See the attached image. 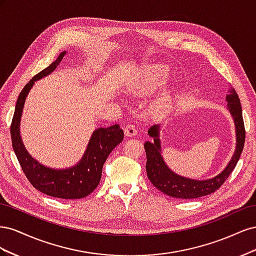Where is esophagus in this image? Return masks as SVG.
I'll return each mask as SVG.
<instances>
[{
  "label": "esophagus",
  "mask_w": 256,
  "mask_h": 256,
  "mask_svg": "<svg viewBox=\"0 0 256 256\" xmlns=\"http://www.w3.org/2000/svg\"><path fill=\"white\" fill-rule=\"evenodd\" d=\"M138 134V129L132 124H129L125 128V134L126 136H134Z\"/></svg>",
  "instance_id": "34e87169"
}]
</instances>
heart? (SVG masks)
<instances>
[{
  "label": "heart",
  "instance_id": "obj_1",
  "mask_svg": "<svg viewBox=\"0 0 256 256\" xmlns=\"http://www.w3.org/2000/svg\"><path fill=\"white\" fill-rule=\"evenodd\" d=\"M170 76V68L164 64H152L143 67L138 74L134 90L140 94H152L156 90L164 85ZM172 94L168 90L162 94L154 100L152 106L154 112H162L166 110L171 104Z\"/></svg>",
  "mask_w": 256,
  "mask_h": 256
}]
</instances>
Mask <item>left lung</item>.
Instances as JSON below:
<instances>
[{"label": "left lung", "mask_w": 256, "mask_h": 256, "mask_svg": "<svg viewBox=\"0 0 256 256\" xmlns=\"http://www.w3.org/2000/svg\"><path fill=\"white\" fill-rule=\"evenodd\" d=\"M228 102V110L230 113L235 124L236 134V148L233 157L230 160L228 166L223 171L216 176L208 180H192V178L184 177L173 172L168 166L161 154V141H160V125L152 126L147 134L152 138V142H145L144 147L146 152V172L150 182L161 192L166 196L178 198H198L214 193L218 190L226 182V178L233 172L237 162L242 152L246 131L242 118V110L240 100L234 88H230L226 97Z\"/></svg>", "instance_id": "1"}]
</instances>
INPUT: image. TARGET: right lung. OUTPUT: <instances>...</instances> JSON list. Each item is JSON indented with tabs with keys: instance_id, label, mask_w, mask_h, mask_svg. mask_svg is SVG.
Masks as SVG:
<instances>
[{
	"instance_id": "obj_1",
	"label": "right lung",
	"mask_w": 256,
	"mask_h": 256,
	"mask_svg": "<svg viewBox=\"0 0 256 256\" xmlns=\"http://www.w3.org/2000/svg\"><path fill=\"white\" fill-rule=\"evenodd\" d=\"M66 53V51L60 53L58 58L50 66L36 74L23 88L14 108L10 134L12 150L23 172L33 187L53 198L74 200L88 196L97 188L102 178L104 164L110 152L122 141L124 131L118 124L106 128L100 127L96 129L92 134L86 150L78 164L67 168L46 166L28 154L20 134V122L26 97L36 81L56 70Z\"/></svg>"
}]
</instances>
